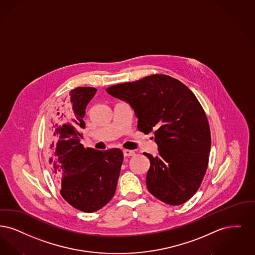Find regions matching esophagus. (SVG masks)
I'll return each instance as SVG.
<instances>
[{
    "instance_id": "esophagus-1",
    "label": "esophagus",
    "mask_w": 255,
    "mask_h": 255,
    "mask_svg": "<svg viewBox=\"0 0 255 255\" xmlns=\"http://www.w3.org/2000/svg\"><path fill=\"white\" fill-rule=\"evenodd\" d=\"M123 154L125 157H129V156H133L135 154V152L133 150H129V149H124L123 150Z\"/></svg>"
}]
</instances>
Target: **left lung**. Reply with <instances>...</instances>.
<instances>
[{
	"mask_svg": "<svg viewBox=\"0 0 255 255\" xmlns=\"http://www.w3.org/2000/svg\"><path fill=\"white\" fill-rule=\"evenodd\" d=\"M107 92L132 107L140 131L154 132L158 155L144 153L150 161L148 191L171 206L190 199L206 174L211 144L207 115L193 92L165 74L118 84Z\"/></svg>",
	"mask_w": 255,
	"mask_h": 255,
	"instance_id": "8db88e82",
	"label": "left lung"
}]
</instances>
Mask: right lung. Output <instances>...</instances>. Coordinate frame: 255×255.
Here are the masks:
<instances>
[{"label":"right lung","instance_id":"right-lung-1","mask_svg":"<svg viewBox=\"0 0 255 255\" xmlns=\"http://www.w3.org/2000/svg\"><path fill=\"white\" fill-rule=\"evenodd\" d=\"M96 90L80 87L70 91L68 106L51 121L47 140L48 162L61 195L84 212L97 211L111 201L124 159L119 148L101 151L80 143L85 110Z\"/></svg>","mask_w":255,"mask_h":255}]
</instances>
